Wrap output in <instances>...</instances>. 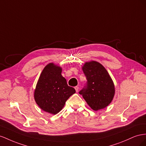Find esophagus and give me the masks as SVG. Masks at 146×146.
<instances>
[{
    "instance_id": "1",
    "label": "esophagus",
    "mask_w": 146,
    "mask_h": 146,
    "mask_svg": "<svg viewBox=\"0 0 146 146\" xmlns=\"http://www.w3.org/2000/svg\"><path fill=\"white\" fill-rule=\"evenodd\" d=\"M74 89H75L76 92H78V90H79V87H78V86L74 87Z\"/></svg>"
}]
</instances>
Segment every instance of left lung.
<instances>
[{"mask_svg":"<svg viewBox=\"0 0 146 146\" xmlns=\"http://www.w3.org/2000/svg\"><path fill=\"white\" fill-rule=\"evenodd\" d=\"M82 71L87 82L80 94L94 111L103 109L113 99L115 89L113 81L104 66L97 62H86Z\"/></svg>","mask_w":146,"mask_h":146,"instance_id":"left-lung-1","label":"left lung"}]
</instances>
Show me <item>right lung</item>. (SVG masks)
<instances>
[{"instance_id": "1", "label": "right lung", "mask_w": 146, "mask_h": 146, "mask_svg": "<svg viewBox=\"0 0 146 146\" xmlns=\"http://www.w3.org/2000/svg\"><path fill=\"white\" fill-rule=\"evenodd\" d=\"M62 68L50 63L41 72L34 92L35 100L41 110L56 114L64 106L66 101L76 92L68 86L62 76Z\"/></svg>"}]
</instances>
